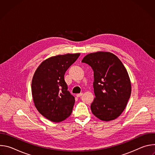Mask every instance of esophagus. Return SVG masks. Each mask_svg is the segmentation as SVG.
I'll return each mask as SVG.
<instances>
[{"mask_svg": "<svg viewBox=\"0 0 155 155\" xmlns=\"http://www.w3.org/2000/svg\"><path fill=\"white\" fill-rule=\"evenodd\" d=\"M82 95H83V93H79V94H76V96H77V97H79L81 96Z\"/></svg>", "mask_w": 155, "mask_h": 155, "instance_id": "esophagus-1", "label": "esophagus"}]
</instances>
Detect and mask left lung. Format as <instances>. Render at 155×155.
I'll return each instance as SVG.
<instances>
[{
	"label": "left lung",
	"instance_id": "obj_1",
	"mask_svg": "<svg viewBox=\"0 0 155 155\" xmlns=\"http://www.w3.org/2000/svg\"><path fill=\"white\" fill-rule=\"evenodd\" d=\"M81 62L89 64L94 71L93 114L104 121L115 120L124 111L131 94L126 69L116 55L108 51L90 53Z\"/></svg>",
	"mask_w": 155,
	"mask_h": 155
}]
</instances>
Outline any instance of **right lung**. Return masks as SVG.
Wrapping results in <instances>:
<instances>
[{
	"instance_id": "1",
	"label": "right lung",
	"mask_w": 155,
	"mask_h": 155,
	"mask_svg": "<svg viewBox=\"0 0 155 155\" xmlns=\"http://www.w3.org/2000/svg\"><path fill=\"white\" fill-rule=\"evenodd\" d=\"M80 53L59 54L44 60L32 80V95L38 112L51 121L59 123L72 114L75 97L68 90L64 74Z\"/></svg>"
}]
</instances>
